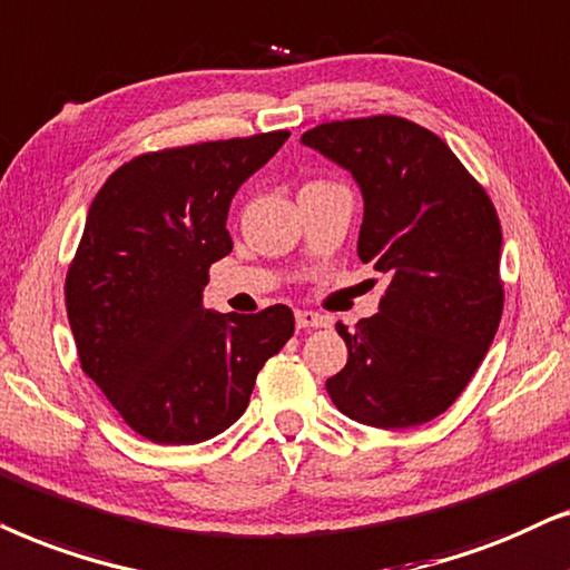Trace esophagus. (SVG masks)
Wrapping results in <instances>:
<instances>
[{
	"label": "esophagus",
	"instance_id": "obj_1",
	"mask_svg": "<svg viewBox=\"0 0 570 570\" xmlns=\"http://www.w3.org/2000/svg\"><path fill=\"white\" fill-rule=\"evenodd\" d=\"M294 317H297V328H323L325 325V317L321 313H313V309H297Z\"/></svg>",
	"mask_w": 570,
	"mask_h": 570
}]
</instances>
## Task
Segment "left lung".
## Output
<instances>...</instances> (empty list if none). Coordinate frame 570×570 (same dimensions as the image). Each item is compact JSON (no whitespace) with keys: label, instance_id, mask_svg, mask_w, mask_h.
I'll return each instance as SVG.
<instances>
[{"label":"left lung","instance_id":"1","mask_svg":"<svg viewBox=\"0 0 570 570\" xmlns=\"http://www.w3.org/2000/svg\"><path fill=\"white\" fill-rule=\"evenodd\" d=\"M302 142L352 171L364 197L356 253L389 276L381 309L348 331L346 367L325 381L341 414L401 430L461 396L503 315L500 222L456 154L404 117L325 121Z\"/></svg>","mask_w":570,"mask_h":570}]
</instances>
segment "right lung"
I'll list each match as a JSON object with an SVG mask.
<instances>
[{
  "instance_id": "right-lung-1",
  "label": "right lung",
  "mask_w": 570,
  "mask_h": 570,
  "mask_svg": "<svg viewBox=\"0 0 570 570\" xmlns=\"http://www.w3.org/2000/svg\"><path fill=\"white\" fill-rule=\"evenodd\" d=\"M286 130L135 156L90 203L65 281L82 373L138 435L193 445L245 414L255 377L292 338L286 305L203 307L208 268L232 253V197Z\"/></svg>"
}]
</instances>
